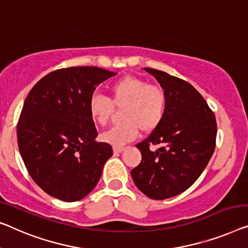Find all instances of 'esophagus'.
Wrapping results in <instances>:
<instances>
[{
  "label": "esophagus",
  "instance_id": "1",
  "mask_svg": "<svg viewBox=\"0 0 248 248\" xmlns=\"http://www.w3.org/2000/svg\"><path fill=\"white\" fill-rule=\"evenodd\" d=\"M121 151H124V147H113L114 154H120Z\"/></svg>",
  "mask_w": 248,
  "mask_h": 248
}]
</instances>
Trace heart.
I'll use <instances>...</instances> for the list:
<instances>
[{"instance_id": "1", "label": "heart", "mask_w": 248, "mask_h": 248, "mask_svg": "<svg viewBox=\"0 0 248 248\" xmlns=\"http://www.w3.org/2000/svg\"><path fill=\"white\" fill-rule=\"evenodd\" d=\"M110 98L95 94L89 100L92 119L106 125L113 107L121 108V123L101 134V140L114 147L124 146L138 134L151 132L164 119L166 94L160 87L149 84L138 77L127 76L114 81L109 88Z\"/></svg>"}]
</instances>
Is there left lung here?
Segmentation results:
<instances>
[{"label":"left lung","instance_id":"left-lung-1","mask_svg":"<svg viewBox=\"0 0 248 248\" xmlns=\"http://www.w3.org/2000/svg\"><path fill=\"white\" fill-rule=\"evenodd\" d=\"M166 94L160 124L137 143L141 162L131 170L136 186L156 201L182 194L193 185L212 158L216 146L215 114L190 83L159 70L145 68ZM150 144H160L151 152Z\"/></svg>","mask_w":248,"mask_h":248}]
</instances>
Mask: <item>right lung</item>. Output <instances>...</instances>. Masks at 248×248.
Wrapping results in <instances>:
<instances>
[{
  "mask_svg": "<svg viewBox=\"0 0 248 248\" xmlns=\"http://www.w3.org/2000/svg\"><path fill=\"white\" fill-rule=\"evenodd\" d=\"M117 73L98 66L59 69L29 92L17 123V145L30 176L52 197L77 202L97 186L112 147L97 142L89 112L95 87Z\"/></svg>",
  "mask_w": 248,
  "mask_h": 248,
  "instance_id": "right-lung-1",
  "label": "right lung"
}]
</instances>
